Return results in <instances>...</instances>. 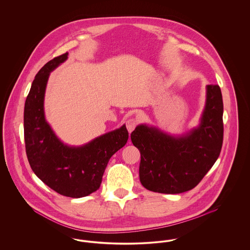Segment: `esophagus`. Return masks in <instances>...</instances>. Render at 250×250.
<instances>
[{
  "label": "esophagus",
  "mask_w": 250,
  "mask_h": 250,
  "mask_svg": "<svg viewBox=\"0 0 250 250\" xmlns=\"http://www.w3.org/2000/svg\"><path fill=\"white\" fill-rule=\"evenodd\" d=\"M139 124V121L136 119V118H130V119L126 121V128L129 132H132L136 128V126L138 125Z\"/></svg>",
  "instance_id": "1"
}]
</instances>
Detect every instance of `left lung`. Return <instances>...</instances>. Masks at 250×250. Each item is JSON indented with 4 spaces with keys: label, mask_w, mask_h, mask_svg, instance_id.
<instances>
[{
    "label": "left lung",
    "mask_w": 250,
    "mask_h": 250,
    "mask_svg": "<svg viewBox=\"0 0 250 250\" xmlns=\"http://www.w3.org/2000/svg\"><path fill=\"white\" fill-rule=\"evenodd\" d=\"M223 100L218 85L207 86L200 126L182 138L139 125L131 141L141 152L140 180L148 190L178 194L193 189L213 167L223 143Z\"/></svg>",
    "instance_id": "1"
}]
</instances>
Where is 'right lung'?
I'll use <instances>...</instances> for the list:
<instances>
[{
  "mask_svg": "<svg viewBox=\"0 0 250 250\" xmlns=\"http://www.w3.org/2000/svg\"><path fill=\"white\" fill-rule=\"evenodd\" d=\"M65 52L48 62L36 75L24 107V141L28 161L36 176L52 190L82 198L100 188L109 158L125 145V125L82 147L60 142L44 116V95L49 73L67 59Z\"/></svg>",
  "mask_w": 250,
  "mask_h": 250,
  "instance_id": "1",
  "label": "right lung"
}]
</instances>
